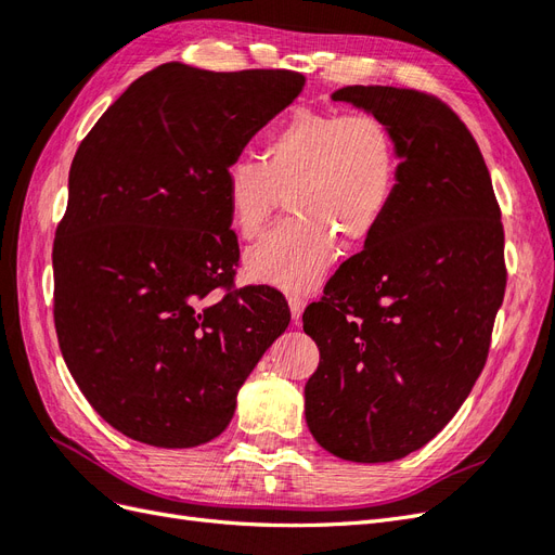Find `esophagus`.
<instances>
[{
  "label": "esophagus",
  "mask_w": 555,
  "mask_h": 555,
  "mask_svg": "<svg viewBox=\"0 0 555 555\" xmlns=\"http://www.w3.org/2000/svg\"><path fill=\"white\" fill-rule=\"evenodd\" d=\"M304 308H306V300H304V296H296V294H292V296H289V310H292V317H294V322H296V324H298L300 314H304Z\"/></svg>",
  "instance_id": "34e87169"
}]
</instances>
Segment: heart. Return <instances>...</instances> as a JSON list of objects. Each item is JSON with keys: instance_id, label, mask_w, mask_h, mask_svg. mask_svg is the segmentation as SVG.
Listing matches in <instances>:
<instances>
[{"instance_id": "1", "label": "heart", "mask_w": 555, "mask_h": 555, "mask_svg": "<svg viewBox=\"0 0 555 555\" xmlns=\"http://www.w3.org/2000/svg\"><path fill=\"white\" fill-rule=\"evenodd\" d=\"M396 188V141L379 117L294 111L266 139V162L236 157L224 171L229 217L243 238L266 229L280 192H289L296 215L247 251V275L289 294L314 289L338 257V238H371Z\"/></svg>"}]
</instances>
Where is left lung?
<instances>
[{
    "instance_id": "left-lung-1",
    "label": "left lung",
    "mask_w": 555,
    "mask_h": 555,
    "mask_svg": "<svg viewBox=\"0 0 555 555\" xmlns=\"http://www.w3.org/2000/svg\"><path fill=\"white\" fill-rule=\"evenodd\" d=\"M331 99L379 117L400 164L384 222L304 312L319 347L306 422L333 456L389 463L473 391L505 296V231L479 145L440 99L386 86Z\"/></svg>"
}]
</instances>
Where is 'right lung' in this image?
<instances>
[{
    "label": "right lung",
    "mask_w": 555,
    "mask_h": 555,
    "mask_svg": "<svg viewBox=\"0 0 555 555\" xmlns=\"http://www.w3.org/2000/svg\"><path fill=\"white\" fill-rule=\"evenodd\" d=\"M306 78L147 72L82 139L55 233V331L96 414L127 438L188 449L220 435L247 375L289 326L278 289L220 300L238 263L224 171Z\"/></svg>",
    "instance_id": "add662e5"
}]
</instances>
